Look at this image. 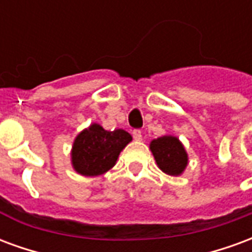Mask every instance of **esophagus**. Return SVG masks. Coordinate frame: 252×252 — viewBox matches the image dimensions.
<instances>
[{"instance_id": "1", "label": "esophagus", "mask_w": 252, "mask_h": 252, "mask_svg": "<svg viewBox=\"0 0 252 252\" xmlns=\"http://www.w3.org/2000/svg\"><path fill=\"white\" fill-rule=\"evenodd\" d=\"M132 136H133L135 140H142V131L140 129H133L132 131Z\"/></svg>"}]
</instances>
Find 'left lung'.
<instances>
[{
	"label": "left lung",
	"instance_id": "8db88e82",
	"mask_svg": "<svg viewBox=\"0 0 252 252\" xmlns=\"http://www.w3.org/2000/svg\"><path fill=\"white\" fill-rule=\"evenodd\" d=\"M150 150L158 167L169 175H181L188 166V154L180 139L171 135L154 139Z\"/></svg>",
	"mask_w": 252,
	"mask_h": 252
}]
</instances>
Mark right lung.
I'll return each mask as SVG.
<instances>
[{
	"instance_id": "1",
	"label": "right lung",
	"mask_w": 252,
	"mask_h": 252,
	"mask_svg": "<svg viewBox=\"0 0 252 252\" xmlns=\"http://www.w3.org/2000/svg\"><path fill=\"white\" fill-rule=\"evenodd\" d=\"M131 140L132 136L124 129L105 131L94 123L72 143V167L85 177L104 174L115 166L120 153Z\"/></svg>"
}]
</instances>
